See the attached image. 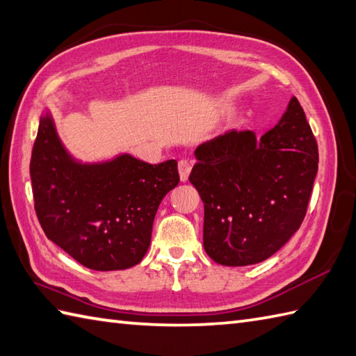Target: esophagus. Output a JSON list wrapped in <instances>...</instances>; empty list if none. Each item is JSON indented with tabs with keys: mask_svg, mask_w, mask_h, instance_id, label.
I'll use <instances>...</instances> for the list:
<instances>
[{
	"mask_svg": "<svg viewBox=\"0 0 356 356\" xmlns=\"http://www.w3.org/2000/svg\"><path fill=\"white\" fill-rule=\"evenodd\" d=\"M191 170H192V164L187 161V159H181L178 161V172H179V179L186 183L188 179V175H191Z\"/></svg>",
	"mask_w": 356,
	"mask_h": 356,
	"instance_id": "34e87169",
	"label": "esophagus"
}]
</instances>
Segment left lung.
I'll return each mask as SVG.
<instances>
[{
    "label": "left lung",
    "instance_id": "8db88e82",
    "mask_svg": "<svg viewBox=\"0 0 356 356\" xmlns=\"http://www.w3.org/2000/svg\"><path fill=\"white\" fill-rule=\"evenodd\" d=\"M195 158L188 181L204 202L202 244L215 263H261L300 229L318 172V146L295 97L261 138L232 129L200 144Z\"/></svg>",
    "mask_w": 356,
    "mask_h": 356
}]
</instances>
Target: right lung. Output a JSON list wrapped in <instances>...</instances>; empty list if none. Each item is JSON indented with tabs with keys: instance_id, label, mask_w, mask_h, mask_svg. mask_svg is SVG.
<instances>
[{
	"instance_id": "obj_1",
	"label": "right lung",
	"mask_w": 356,
	"mask_h": 356,
	"mask_svg": "<svg viewBox=\"0 0 356 356\" xmlns=\"http://www.w3.org/2000/svg\"><path fill=\"white\" fill-rule=\"evenodd\" d=\"M35 210L46 236L92 270L136 266L159 202L179 183L175 159L149 164L127 152L83 161L64 146L46 107L31 158Z\"/></svg>"
}]
</instances>
